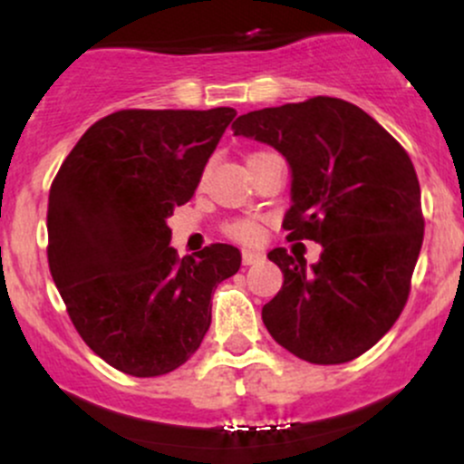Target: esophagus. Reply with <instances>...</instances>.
I'll return each instance as SVG.
<instances>
[{
    "label": "esophagus",
    "mask_w": 464,
    "mask_h": 464,
    "mask_svg": "<svg viewBox=\"0 0 464 464\" xmlns=\"http://www.w3.org/2000/svg\"><path fill=\"white\" fill-rule=\"evenodd\" d=\"M264 259V255L262 253H257V250H242V264L244 266H253V264H257V262H262Z\"/></svg>",
    "instance_id": "esophagus-1"
}]
</instances>
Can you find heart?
I'll return each mask as SVG.
<instances>
[{
    "mask_svg": "<svg viewBox=\"0 0 464 464\" xmlns=\"http://www.w3.org/2000/svg\"><path fill=\"white\" fill-rule=\"evenodd\" d=\"M259 154H264V152H259ZM259 154H253L250 159L259 157ZM225 233L228 237L239 239V242H255V239L259 237V225L255 220H236V222H231V225L225 227Z\"/></svg>",
    "mask_w": 464,
    "mask_h": 464,
    "instance_id": "heart-1",
    "label": "heart"
}]
</instances>
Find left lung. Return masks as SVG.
I'll return each instance as SVG.
<instances>
[{"instance_id":"8db88e82","label":"left lung","mask_w":464,"mask_h":464,"mask_svg":"<svg viewBox=\"0 0 464 464\" xmlns=\"http://www.w3.org/2000/svg\"><path fill=\"white\" fill-rule=\"evenodd\" d=\"M233 135L273 146L292 169L287 239L321 259L268 253L284 285L262 310L270 335L312 364L369 351L406 305L423 244L420 188L408 152L360 106L318 95L239 115Z\"/></svg>"}]
</instances>
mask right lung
<instances>
[{
    "mask_svg": "<svg viewBox=\"0 0 464 464\" xmlns=\"http://www.w3.org/2000/svg\"><path fill=\"white\" fill-rule=\"evenodd\" d=\"M236 109L102 117L67 154L50 189L47 262L80 338L126 375L179 369L211 324V295L242 255L169 246L168 218L198 188Z\"/></svg>",
    "mask_w": 464,
    "mask_h": 464,
    "instance_id": "right-lung-1",
    "label": "right lung"
}]
</instances>
